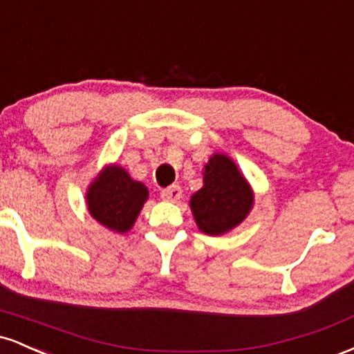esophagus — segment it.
<instances>
[{"mask_svg": "<svg viewBox=\"0 0 354 354\" xmlns=\"http://www.w3.org/2000/svg\"><path fill=\"white\" fill-rule=\"evenodd\" d=\"M161 198H163L165 201H178L181 198V188L178 185H173V186H168V188H165L161 191Z\"/></svg>", "mask_w": 354, "mask_h": 354, "instance_id": "esophagus-1", "label": "esophagus"}]
</instances>
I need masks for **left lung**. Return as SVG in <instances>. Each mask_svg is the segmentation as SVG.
Segmentation results:
<instances>
[{
  "mask_svg": "<svg viewBox=\"0 0 354 354\" xmlns=\"http://www.w3.org/2000/svg\"><path fill=\"white\" fill-rule=\"evenodd\" d=\"M254 205V191L238 165L214 153L203 169V188L191 194L189 208L198 230L221 236L241 225Z\"/></svg>",
  "mask_w": 354,
  "mask_h": 354,
  "instance_id": "obj_1",
  "label": "left lung"
}]
</instances>
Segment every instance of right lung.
Segmentation results:
<instances>
[{
    "mask_svg": "<svg viewBox=\"0 0 354 354\" xmlns=\"http://www.w3.org/2000/svg\"><path fill=\"white\" fill-rule=\"evenodd\" d=\"M149 191L133 180L123 166H104L86 189V206L91 218L115 233H128L148 201Z\"/></svg>",
    "mask_w": 354,
    "mask_h": 354,
    "instance_id": "obj_1",
    "label": "right lung"
}]
</instances>
